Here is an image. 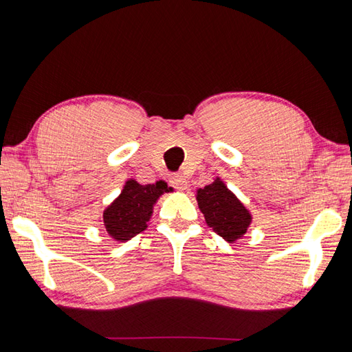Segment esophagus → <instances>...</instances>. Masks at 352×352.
<instances>
[{
	"instance_id": "34e87169",
	"label": "esophagus",
	"mask_w": 352,
	"mask_h": 352,
	"mask_svg": "<svg viewBox=\"0 0 352 352\" xmlns=\"http://www.w3.org/2000/svg\"><path fill=\"white\" fill-rule=\"evenodd\" d=\"M169 182H170L172 188H175V189H178V190H188V188H189L188 178H186L183 174L172 175Z\"/></svg>"
}]
</instances>
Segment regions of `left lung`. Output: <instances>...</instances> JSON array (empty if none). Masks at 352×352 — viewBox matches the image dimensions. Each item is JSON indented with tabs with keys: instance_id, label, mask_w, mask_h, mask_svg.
I'll return each instance as SVG.
<instances>
[{
	"instance_id": "obj_1",
	"label": "left lung",
	"mask_w": 352,
	"mask_h": 352,
	"mask_svg": "<svg viewBox=\"0 0 352 352\" xmlns=\"http://www.w3.org/2000/svg\"><path fill=\"white\" fill-rule=\"evenodd\" d=\"M197 201L207 226L228 243L242 239L251 226V212L219 177L197 189Z\"/></svg>"
}]
</instances>
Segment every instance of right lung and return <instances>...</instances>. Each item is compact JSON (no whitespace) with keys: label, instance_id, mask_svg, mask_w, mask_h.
<instances>
[{"label":"right lung","instance_id":"1","mask_svg":"<svg viewBox=\"0 0 352 352\" xmlns=\"http://www.w3.org/2000/svg\"><path fill=\"white\" fill-rule=\"evenodd\" d=\"M166 182L140 184L133 178L125 182L121 193L102 212L101 226L116 242H126L146 230L154 206L163 193L170 192Z\"/></svg>","mask_w":352,"mask_h":352}]
</instances>
